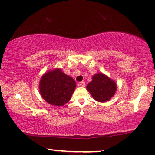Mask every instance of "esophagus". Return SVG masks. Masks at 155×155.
Returning a JSON list of instances; mask_svg holds the SVG:
<instances>
[{
    "label": "esophagus",
    "instance_id": "1",
    "mask_svg": "<svg viewBox=\"0 0 155 155\" xmlns=\"http://www.w3.org/2000/svg\"><path fill=\"white\" fill-rule=\"evenodd\" d=\"M79 86H81V87H84L85 86H86V84H85V82L81 81V82L79 83Z\"/></svg>",
    "mask_w": 155,
    "mask_h": 155
}]
</instances>
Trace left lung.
Listing matches in <instances>:
<instances>
[{"label": "left lung", "mask_w": 155, "mask_h": 155, "mask_svg": "<svg viewBox=\"0 0 155 155\" xmlns=\"http://www.w3.org/2000/svg\"><path fill=\"white\" fill-rule=\"evenodd\" d=\"M86 89L93 99L100 102H105L114 96L117 86L114 80L99 72L93 76L92 81L87 85Z\"/></svg>", "instance_id": "8db88e82"}]
</instances>
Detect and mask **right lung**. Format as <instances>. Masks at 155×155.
<instances>
[{
    "mask_svg": "<svg viewBox=\"0 0 155 155\" xmlns=\"http://www.w3.org/2000/svg\"><path fill=\"white\" fill-rule=\"evenodd\" d=\"M76 86L73 78L55 68L41 77L38 88L41 96L50 104L63 106L71 99Z\"/></svg>",
    "mask_w": 155,
    "mask_h": 155,
    "instance_id": "right-lung-1",
    "label": "right lung"
}]
</instances>
